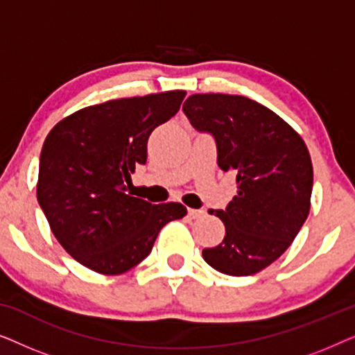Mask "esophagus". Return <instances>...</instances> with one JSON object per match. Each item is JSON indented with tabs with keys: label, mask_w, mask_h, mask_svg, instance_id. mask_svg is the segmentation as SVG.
Listing matches in <instances>:
<instances>
[{
	"label": "esophagus",
	"mask_w": 355,
	"mask_h": 355,
	"mask_svg": "<svg viewBox=\"0 0 355 355\" xmlns=\"http://www.w3.org/2000/svg\"><path fill=\"white\" fill-rule=\"evenodd\" d=\"M187 213H189V216L192 218V220H197V218H202L203 215H205V211H203L202 208H200V210H196V208H189Z\"/></svg>",
	"instance_id": "esophagus-1"
}]
</instances>
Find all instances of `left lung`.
<instances>
[{
    "label": "left lung",
    "mask_w": 355,
    "mask_h": 355,
    "mask_svg": "<svg viewBox=\"0 0 355 355\" xmlns=\"http://www.w3.org/2000/svg\"><path fill=\"white\" fill-rule=\"evenodd\" d=\"M200 132L215 137L218 166L236 174L221 244L203 249L211 268L231 276L261 271L284 254L310 211L313 168L302 137L278 114L241 95L196 94L182 105Z\"/></svg>",
    "instance_id": "obj_1"
}]
</instances>
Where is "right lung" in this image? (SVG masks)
Listing matches in <instances>:
<instances>
[{"mask_svg":"<svg viewBox=\"0 0 355 355\" xmlns=\"http://www.w3.org/2000/svg\"><path fill=\"white\" fill-rule=\"evenodd\" d=\"M171 90L87 106L46 135L37 198L51 232L80 265L121 275L139 265L159 230L187 215L182 203L152 205L132 197L130 174L147 162L150 134L179 111Z\"/></svg>","mask_w":355,"mask_h":355,"instance_id":"1","label":"right lung"}]
</instances>
